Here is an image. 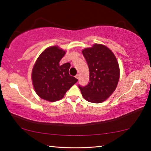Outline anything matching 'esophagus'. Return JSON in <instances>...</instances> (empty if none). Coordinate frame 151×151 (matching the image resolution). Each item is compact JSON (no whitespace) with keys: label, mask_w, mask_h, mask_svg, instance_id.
<instances>
[{"label":"esophagus","mask_w":151,"mask_h":151,"mask_svg":"<svg viewBox=\"0 0 151 151\" xmlns=\"http://www.w3.org/2000/svg\"><path fill=\"white\" fill-rule=\"evenodd\" d=\"M75 77H76V78H77V79L79 78V75H78V74H77V75H76L75 76Z\"/></svg>","instance_id":"34e87169"}]
</instances>
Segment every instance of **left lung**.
<instances>
[{"label": "left lung", "instance_id": "1", "mask_svg": "<svg viewBox=\"0 0 151 151\" xmlns=\"http://www.w3.org/2000/svg\"><path fill=\"white\" fill-rule=\"evenodd\" d=\"M89 70V83L78 85L84 99L93 103L106 100L115 90L119 79V63L113 52L103 45L95 44L83 51Z\"/></svg>", "mask_w": 151, "mask_h": 151}]
</instances>
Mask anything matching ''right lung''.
Returning <instances> with one entry per match:
<instances>
[{"label": "right lung", "instance_id": "right-lung-1", "mask_svg": "<svg viewBox=\"0 0 151 151\" xmlns=\"http://www.w3.org/2000/svg\"><path fill=\"white\" fill-rule=\"evenodd\" d=\"M65 54V51L56 46L47 48L33 67L32 80L35 90L46 101L55 102L63 99L66 91L78 81L69 75V63L59 64Z\"/></svg>", "mask_w": 151, "mask_h": 151}]
</instances>
